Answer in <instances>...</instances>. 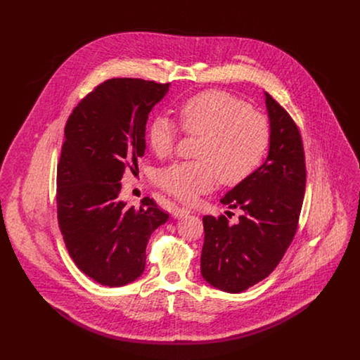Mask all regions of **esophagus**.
Masks as SVG:
<instances>
[{"label": "esophagus", "mask_w": 360, "mask_h": 360, "mask_svg": "<svg viewBox=\"0 0 360 360\" xmlns=\"http://www.w3.org/2000/svg\"><path fill=\"white\" fill-rule=\"evenodd\" d=\"M190 209L188 207H184V206H174L173 209V216L174 217H184L187 214H190Z\"/></svg>", "instance_id": "1"}]
</instances>
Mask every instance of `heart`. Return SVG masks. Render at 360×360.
Returning a JSON list of instances; mask_svg holds the SVG:
<instances>
[{
	"label": "heart",
	"instance_id": "1",
	"mask_svg": "<svg viewBox=\"0 0 360 360\" xmlns=\"http://www.w3.org/2000/svg\"><path fill=\"white\" fill-rule=\"evenodd\" d=\"M177 113L186 134L201 136L195 151L198 159L162 169L158 183L183 202L212 190L219 179L226 186L241 183L252 174L269 148L267 117L227 91L198 93L180 103ZM177 137L179 130L169 117L158 115L150 122L148 144L159 158L172 155Z\"/></svg>",
	"mask_w": 360,
	"mask_h": 360
}]
</instances>
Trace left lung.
Instances as JSON below:
<instances>
[{"instance_id": "left-lung-1", "label": "left lung", "mask_w": 360, "mask_h": 360, "mask_svg": "<svg viewBox=\"0 0 360 360\" xmlns=\"http://www.w3.org/2000/svg\"><path fill=\"white\" fill-rule=\"evenodd\" d=\"M270 148L264 163L220 202L241 209L237 224L224 214L202 219L201 273L226 292H243L264 280L291 245L304 204L307 163L301 131L290 113L264 93ZM229 214V213H227Z\"/></svg>"}]
</instances>
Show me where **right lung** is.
<instances>
[{
	"label": "right lung",
	"mask_w": 360,
	"mask_h": 360,
	"mask_svg": "<svg viewBox=\"0 0 360 360\" xmlns=\"http://www.w3.org/2000/svg\"><path fill=\"white\" fill-rule=\"evenodd\" d=\"M169 83L116 77L75 106L65 124L56 169L58 226L76 266L94 281L120 287L146 267L151 234L169 214L146 197L139 207L120 201L126 167L146 151V124Z\"/></svg>",
	"instance_id": "add662e5"
}]
</instances>
